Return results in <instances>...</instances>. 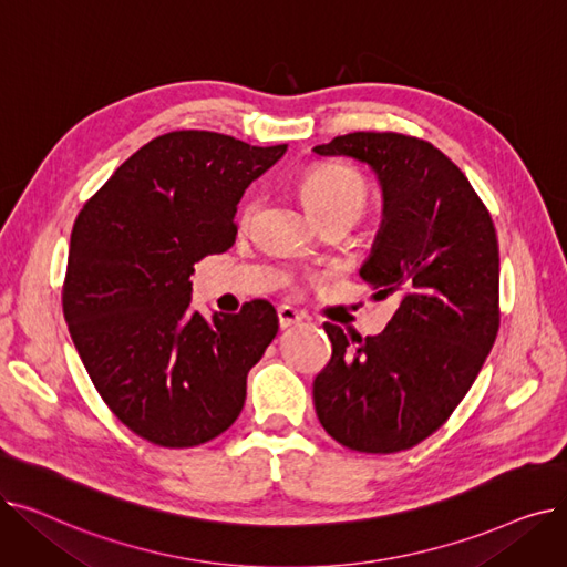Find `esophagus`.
<instances>
[{"mask_svg":"<svg viewBox=\"0 0 567 567\" xmlns=\"http://www.w3.org/2000/svg\"><path fill=\"white\" fill-rule=\"evenodd\" d=\"M303 312H299V310H293L291 306H280L278 308V319H280V329H289V326H296V323H301L303 321Z\"/></svg>","mask_w":567,"mask_h":567,"instance_id":"obj_1","label":"esophagus"}]
</instances>
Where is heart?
Wrapping results in <instances>:
<instances>
[{
	"instance_id": "1",
	"label": "heart",
	"mask_w": 567,
	"mask_h": 567,
	"mask_svg": "<svg viewBox=\"0 0 567 567\" xmlns=\"http://www.w3.org/2000/svg\"><path fill=\"white\" fill-rule=\"evenodd\" d=\"M301 195L317 218L338 212H347L359 218L368 204L370 190L365 178L351 167L317 165L306 172L301 182ZM255 208V202L246 204L244 223H250Z\"/></svg>"
}]
</instances>
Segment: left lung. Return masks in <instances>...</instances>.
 Listing matches in <instances>:
<instances>
[{"label": "left lung", "mask_w": 567, "mask_h": 567, "mask_svg": "<svg viewBox=\"0 0 567 567\" xmlns=\"http://www.w3.org/2000/svg\"><path fill=\"white\" fill-rule=\"evenodd\" d=\"M312 152L377 174L383 214L361 278L374 299H400L379 336L323 323L333 355L312 383L317 419L351 451H406L451 419L494 347L496 229L462 169L425 140L349 133Z\"/></svg>", "instance_id": "obj_1"}]
</instances>
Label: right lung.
I'll return each instance as SVG.
<instances>
[{"label":"right lung","mask_w":567,"mask_h":567,"mask_svg":"<svg viewBox=\"0 0 567 567\" xmlns=\"http://www.w3.org/2000/svg\"><path fill=\"white\" fill-rule=\"evenodd\" d=\"M287 152L208 131L165 133L107 178L73 225L64 319L99 395L165 449L216 439L278 333L268 301L238 315L190 310L195 264L236 238V204Z\"/></svg>","instance_id":"1"}]
</instances>
